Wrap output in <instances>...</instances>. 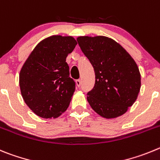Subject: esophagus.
<instances>
[{"label":"esophagus","mask_w":160,"mask_h":160,"mask_svg":"<svg viewBox=\"0 0 160 160\" xmlns=\"http://www.w3.org/2000/svg\"><path fill=\"white\" fill-rule=\"evenodd\" d=\"M76 83H77V87L80 88V86H81V80H76Z\"/></svg>","instance_id":"1"}]
</instances>
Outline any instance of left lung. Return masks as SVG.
Listing matches in <instances>:
<instances>
[{"instance_id": "obj_1", "label": "left lung", "mask_w": 160, "mask_h": 160, "mask_svg": "<svg viewBox=\"0 0 160 160\" xmlns=\"http://www.w3.org/2000/svg\"><path fill=\"white\" fill-rule=\"evenodd\" d=\"M94 68L96 81L88 93L92 108L106 119L122 116L132 106L141 87L139 68L119 43L103 36L77 37Z\"/></svg>"}]
</instances>
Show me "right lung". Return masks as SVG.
<instances>
[{
    "mask_svg": "<svg viewBox=\"0 0 160 160\" xmlns=\"http://www.w3.org/2000/svg\"><path fill=\"white\" fill-rule=\"evenodd\" d=\"M77 44L72 37L51 36L35 47L19 75L21 96L37 116L57 118L69 106L76 83L66 57Z\"/></svg>",
    "mask_w": 160,
    "mask_h": 160,
    "instance_id": "1",
    "label": "right lung"
}]
</instances>
